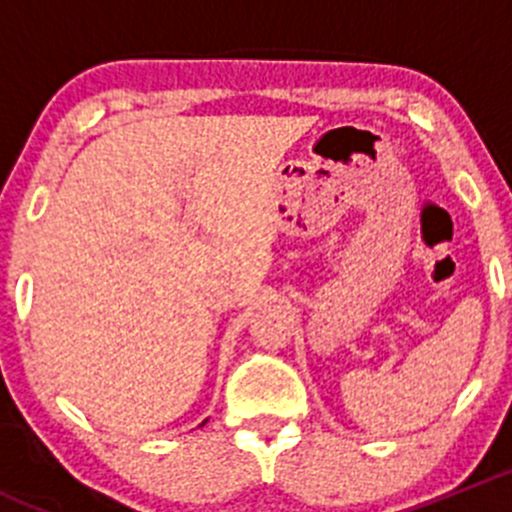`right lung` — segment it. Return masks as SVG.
Masks as SVG:
<instances>
[{
  "label": "right lung",
  "instance_id": "add662e5",
  "mask_svg": "<svg viewBox=\"0 0 512 512\" xmlns=\"http://www.w3.org/2000/svg\"><path fill=\"white\" fill-rule=\"evenodd\" d=\"M205 423H208V421H203V423H200V426H205Z\"/></svg>",
  "mask_w": 512,
  "mask_h": 512
}]
</instances>
